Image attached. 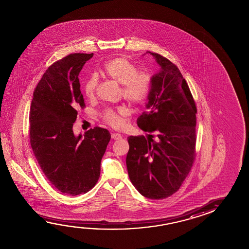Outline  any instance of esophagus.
I'll use <instances>...</instances> for the list:
<instances>
[{"mask_svg":"<svg viewBox=\"0 0 249 249\" xmlns=\"http://www.w3.org/2000/svg\"><path fill=\"white\" fill-rule=\"evenodd\" d=\"M111 138L113 139V140H120V139L123 138V136H122V135L118 134V133H113L111 135Z\"/></svg>","mask_w":249,"mask_h":249,"instance_id":"34e87169","label":"esophagus"}]
</instances>
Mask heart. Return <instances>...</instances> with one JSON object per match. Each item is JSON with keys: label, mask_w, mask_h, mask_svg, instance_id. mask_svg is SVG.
Returning a JSON list of instances; mask_svg holds the SVG:
<instances>
[{"label": "heart", "mask_w": 249, "mask_h": 249, "mask_svg": "<svg viewBox=\"0 0 249 249\" xmlns=\"http://www.w3.org/2000/svg\"><path fill=\"white\" fill-rule=\"evenodd\" d=\"M104 73L112 81L123 85L124 98L132 104L138 105L147 98L150 89L151 79L145 73H138V70L125 57H116L107 61L104 66ZM98 78L93 74L84 83L83 91L88 98L94 95ZM127 113L126 107H121L117 111L107 109L104 119L110 126L119 127L123 125L122 116Z\"/></svg>", "instance_id": "1"}]
</instances>
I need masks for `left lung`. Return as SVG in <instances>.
<instances>
[{
  "label": "left lung",
  "mask_w": 249,
  "mask_h": 249,
  "mask_svg": "<svg viewBox=\"0 0 249 249\" xmlns=\"http://www.w3.org/2000/svg\"><path fill=\"white\" fill-rule=\"evenodd\" d=\"M146 53H150L160 67L151 77L147 112L137 119L138 126L150 135L127 137L126 164L131 182L139 193L160 200L178 191L191 170L197 109L179 69L160 54Z\"/></svg>",
  "instance_id": "left-lung-1"
}]
</instances>
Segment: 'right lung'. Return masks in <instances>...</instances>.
Returning <instances> with one entry per match:
<instances>
[{"label": "right lung", "instance_id": "1", "mask_svg": "<svg viewBox=\"0 0 249 249\" xmlns=\"http://www.w3.org/2000/svg\"><path fill=\"white\" fill-rule=\"evenodd\" d=\"M94 53H71L50 66L34 91L30 144L50 183L68 196L89 191L98 181L109 132L95 126L73 134L77 109L84 107L79 73Z\"/></svg>", "mask_w": 249, "mask_h": 249}]
</instances>
